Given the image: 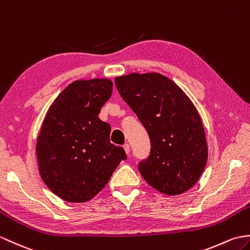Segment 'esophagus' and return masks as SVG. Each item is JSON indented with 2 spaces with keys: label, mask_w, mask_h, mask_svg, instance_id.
Segmentation results:
<instances>
[{
  "label": "esophagus",
  "mask_w": 250,
  "mask_h": 250,
  "mask_svg": "<svg viewBox=\"0 0 250 250\" xmlns=\"http://www.w3.org/2000/svg\"><path fill=\"white\" fill-rule=\"evenodd\" d=\"M124 149H125V151L126 154L130 153V145L129 144H125L124 145Z\"/></svg>",
  "instance_id": "esophagus-1"
}]
</instances>
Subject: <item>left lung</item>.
Here are the masks:
<instances>
[{"label": "left lung", "instance_id": "obj_1", "mask_svg": "<svg viewBox=\"0 0 250 250\" xmlns=\"http://www.w3.org/2000/svg\"><path fill=\"white\" fill-rule=\"evenodd\" d=\"M121 98L148 132L150 155L138 164L147 183L168 196L198 181L208 160L200 116L180 87L160 73H130L115 79Z\"/></svg>", "mask_w": 250, "mask_h": 250}]
</instances>
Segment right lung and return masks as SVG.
Masks as SVG:
<instances>
[{
  "label": "right lung",
  "mask_w": 250,
  "mask_h": 250,
  "mask_svg": "<svg viewBox=\"0 0 250 250\" xmlns=\"http://www.w3.org/2000/svg\"><path fill=\"white\" fill-rule=\"evenodd\" d=\"M108 79L74 81L52 103L36 144L39 173L68 202H86L102 190L126 154L109 142L111 126L98 117L112 96Z\"/></svg>",
  "instance_id": "right-lung-1"
}]
</instances>
